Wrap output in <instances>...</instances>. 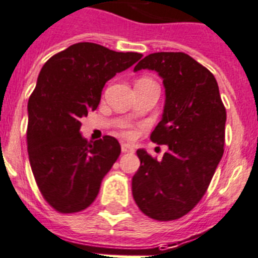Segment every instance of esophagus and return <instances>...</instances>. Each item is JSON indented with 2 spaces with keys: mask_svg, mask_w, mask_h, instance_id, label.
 <instances>
[{
  "mask_svg": "<svg viewBox=\"0 0 258 258\" xmlns=\"http://www.w3.org/2000/svg\"><path fill=\"white\" fill-rule=\"evenodd\" d=\"M121 151H122L124 154L134 153V149H133V146H131L129 144H122L121 145Z\"/></svg>",
  "mask_w": 258,
  "mask_h": 258,
  "instance_id": "34e87169",
  "label": "esophagus"
}]
</instances>
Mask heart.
<instances>
[{
  "mask_svg": "<svg viewBox=\"0 0 258 258\" xmlns=\"http://www.w3.org/2000/svg\"><path fill=\"white\" fill-rule=\"evenodd\" d=\"M147 81H153V79L150 78H141L138 82H147ZM121 134L124 136L125 138H129V140H132V138L134 137V131H132V129H129V127H125V129H122L121 131Z\"/></svg>",
  "mask_w": 258,
  "mask_h": 258,
  "instance_id": "b5f03b06",
  "label": "heart"
}]
</instances>
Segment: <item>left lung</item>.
Instances as JSON below:
<instances>
[{
  "instance_id": "obj_1",
  "label": "left lung",
  "mask_w": 258,
  "mask_h": 258,
  "mask_svg": "<svg viewBox=\"0 0 258 258\" xmlns=\"http://www.w3.org/2000/svg\"><path fill=\"white\" fill-rule=\"evenodd\" d=\"M142 69L155 70L163 78L166 104L150 140L167 145L168 151L158 160L137 150L141 166L132 179V192L147 217L175 221L201 201L221 162L226 108L217 79L188 54L151 53L134 72Z\"/></svg>"
}]
</instances>
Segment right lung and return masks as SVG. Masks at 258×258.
I'll return each mask as SVG.
<instances>
[{
	"mask_svg": "<svg viewBox=\"0 0 258 258\" xmlns=\"http://www.w3.org/2000/svg\"><path fill=\"white\" fill-rule=\"evenodd\" d=\"M141 57L77 43L41 68L27 105L28 159L44 200L58 213L89 208L117 160L118 141L104 136L87 142L81 134V118L98 108L105 82Z\"/></svg>",
	"mask_w": 258,
	"mask_h": 258,
	"instance_id": "add662e5",
	"label": "right lung"
}]
</instances>
